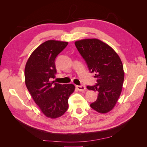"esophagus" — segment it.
Here are the masks:
<instances>
[{"label": "esophagus", "instance_id": "obj_1", "mask_svg": "<svg viewBox=\"0 0 147 147\" xmlns=\"http://www.w3.org/2000/svg\"><path fill=\"white\" fill-rule=\"evenodd\" d=\"M77 90L80 91H84L86 90V87L84 85H77L76 86Z\"/></svg>", "mask_w": 147, "mask_h": 147}]
</instances>
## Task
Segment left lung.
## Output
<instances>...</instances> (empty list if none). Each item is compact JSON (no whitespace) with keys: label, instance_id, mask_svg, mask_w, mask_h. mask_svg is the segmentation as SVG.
I'll use <instances>...</instances> for the list:
<instances>
[{"label":"left lung","instance_id":"8db88e82","mask_svg":"<svg viewBox=\"0 0 147 147\" xmlns=\"http://www.w3.org/2000/svg\"><path fill=\"white\" fill-rule=\"evenodd\" d=\"M75 45L97 78L95 85L87 86L88 90L97 92V99L91 107L100 113H107L121 94L124 78L122 62L112 47L99 39H83Z\"/></svg>","mask_w":147,"mask_h":147}]
</instances>
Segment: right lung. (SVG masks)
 <instances>
[{
    "label": "right lung",
    "mask_w": 147,
    "mask_h": 147,
    "mask_svg": "<svg viewBox=\"0 0 147 147\" xmlns=\"http://www.w3.org/2000/svg\"><path fill=\"white\" fill-rule=\"evenodd\" d=\"M68 42L48 40L32 52L26 63L25 83L29 92L46 117H60L67 110L68 99L75 90L72 84L50 82L55 78V59Z\"/></svg>",
    "instance_id": "obj_1"
}]
</instances>
